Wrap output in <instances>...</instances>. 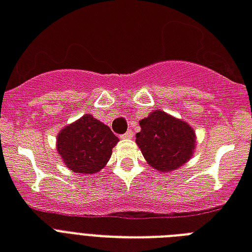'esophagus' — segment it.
Masks as SVG:
<instances>
[{
    "label": "esophagus",
    "instance_id": "obj_1",
    "mask_svg": "<svg viewBox=\"0 0 252 252\" xmlns=\"http://www.w3.org/2000/svg\"><path fill=\"white\" fill-rule=\"evenodd\" d=\"M132 135H134V134H132L131 130H128V131H126L125 134H122V135H121V138H122V139H131Z\"/></svg>",
    "mask_w": 252,
    "mask_h": 252
}]
</instances>
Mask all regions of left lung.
Masks as SVG:
<instances>
[{
    "instance_id": "obj_1",
    "label": "left lung",
    "mask_w": 252,
    "mask_h": 252,
    "mask_svg": "<svg viewBox=\"0 0 252 252\" xmlns=\"http://www.w3.org/2000/svg\"><path fill=\"white\" fill-rule=\"evenodd\" d=\"M139 125L135 142L151 167L160 172H171L192 158L196 134L185 121L157 109Z\"/></svg>"
}]
</instances>
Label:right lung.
<instances>
[{
	"label": "right lung",
	"mask_w": 252,
	"mask_h": 252,
	"mask_svg": "<svg viewBox=\"0 0 252 252\" xmlns=\"http://www.w3.org/2000/svg\"><path fill=\"white\" fill-rule=\"evenodd\" d=\"M118 140L109 126L85 114L59 132L56 148L71 171L93 175L106 165Z\"/></svg>",
	"instance_id": "obj_1"
}]
</instances>
